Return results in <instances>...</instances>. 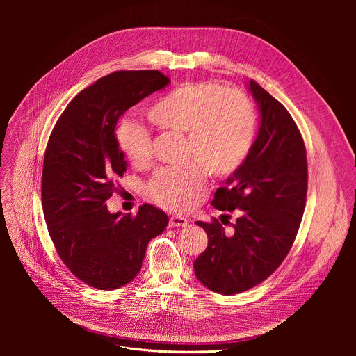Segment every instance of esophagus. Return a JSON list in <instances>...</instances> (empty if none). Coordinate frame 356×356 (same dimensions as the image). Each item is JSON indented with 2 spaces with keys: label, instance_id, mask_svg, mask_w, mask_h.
<instances>
[{
  "label": "esophagus",
  "instance_id": "34e87169",
  "mask_svg": "<svg viewBox=\"0 0 356 356\" xmlns=\"http://www.w3.org/2000/svg\"><path fill=\"white\" fill-rule=\"evenodd\" d=\"M187 218L181 217V216H172L170 220H169V227L173 228V227H184L187 225Z\"/></svg>",
  "mask_w": 356,
  "mask_h": 356
}]
</instances>
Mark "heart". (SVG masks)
Listing matches in <instances>:
<instances>
[{"label": "heart", "instance_id": "obj_1", "mask_svg": "<svg viewBox=\"0 0 356 356\" xmlns=\"http://www.w3.org/2000/svg\"><path fill=\"white\" fill-rule=\"evenodd\" d=\"M149 117L165 129L187 135V156L195 158L213 176L234 173L248 158L257 134V117L249 98L214 83H186L172 90L149 110ZM128 159L145 165L152 158V138L139 122L125 121L117 134ZM204 183L197 162L162 168L146 186L159 206L181 210L193 204Z\"/></svg>", "mask_w": 356, "mask_h": 356}]
</instances>
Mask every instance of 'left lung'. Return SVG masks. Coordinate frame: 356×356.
Returning <instances> with one entry per match:
<instances>
[{"mask_svg":"<svg viewBox=\"0 0 356 356\" xmlns=\"http://www.w3.org/2000/svg\"><path fill=\"white\" fill-rule=\"evenodd\" d=\"M261 125L245 162L217 188L211 204L236 211L232 232L217 218L195 221L209 245L194 261V273L207 289L231 296L268 279L284 261L296 239L307 197V155L289 111L257 81ZM229 224V221H222Z\"/></svg>","mask_w":356,"mask_h":356,"instance_id":"left-lung-1","label":"left lung"}]
</instances>
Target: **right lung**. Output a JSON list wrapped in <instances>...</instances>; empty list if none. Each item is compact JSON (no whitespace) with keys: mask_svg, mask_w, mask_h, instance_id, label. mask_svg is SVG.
<instances>
[{"mask_svg":"<svg viewBox=\"0 0 356 356\" xmlns=\"http://www.w3.org/2000/svg\"><path fill=\"white\" fill-rule=\"evenodd\" d=\"M159 70H120L81 90L50 134L42 170L47 231L67 269L86 284L114 290L140 270L149 241L169 217L143 204L136 216L111 214L106 201L127 172L115 127L140 99L165 88Z\"/></svg>","mask_w":356,"mask_h":356,"instance_id":"right-lung-1","label":"right lung"}]
</instances>
